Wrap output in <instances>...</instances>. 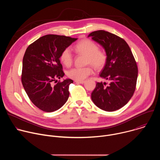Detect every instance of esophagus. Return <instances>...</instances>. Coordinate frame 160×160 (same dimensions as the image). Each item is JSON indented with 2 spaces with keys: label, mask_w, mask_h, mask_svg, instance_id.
<instances>
[{
  "label": "esophagus",
  "mask_w": 160,
  "mask_h": 160,
  "mask_svg": "<svg viewBox=\"0 0 160 160\" xmlns=\"http://www.w3.org/2000/svg\"><path fill=\"white\" fill-rule=\"evenodd\" d=\"M75 82L77 83H81V84H83L85 83V81L84 80H82V81H78V80H75Z\"/></svg>",
  "instance_id": "obj_1"
}]
</instances>
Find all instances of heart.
<instances>
[{
	"instance_id": "heart-1",
	"label": "heart",
	"mask_w": 160,
	"mask_h": 160,
	"mask_svg": "<svg viewBox=\"0 0 160 160\" xmlns=\"http://www.w3.org/2000/svg\"><path fill=\"white\" fill-rule=\"evenodd\" d=\"M75 51L87 56V63L92 65L96 69L101 70L104 68L107 62L106 53L99 49L98 45L90 39H83L79 42L75 47ZM60 60L66 66H70L73 62V55L70 48L64 49L61 53ZM93 73L92 67H75L69 70L66 74L68 77L78 81H82Z\"/></svg>"
}]
</instances>
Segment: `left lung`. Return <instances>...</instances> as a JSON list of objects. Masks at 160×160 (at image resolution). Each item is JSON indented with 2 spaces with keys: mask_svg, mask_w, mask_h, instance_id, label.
Segmentation results:
<instances>
[{
  "mask_svg": "<svg viewBox=\"0 0 160 160\" xmlns=\"http://www.w3.org/2000/svg\"><path fill=\"white\" fill-rule=\"evenodd\" d=\"M104 49L108 59L100 77L108 80L97 82L91 94L93 102L106 111H114L124 106L132 97L138 75L137 63L127 43L120 37L98 30L88 37Z\"/></svg>",
  "mask_w": 160,
  "mask_h": 160,
  "instance_id": "1",
  "label": "left lung"
}]
</instances>
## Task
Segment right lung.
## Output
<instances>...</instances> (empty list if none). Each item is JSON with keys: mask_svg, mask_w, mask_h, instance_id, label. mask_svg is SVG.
I'll return each mask as SVG.
<instances>
[{"mask_svg": "<svg viewBox=\"0 0 160 160\" xmlns=\"http://www.w3.org/2000/svg\"><path fill=\"white\" fill-rule=\"evenodd\" d=\"M77 38L58 35H44L27 49L23 59L21 82L31 101L45 112L61 108L69 98V85L73 81L57 82L64 73L60 62L61 52Z\"/></svg>", "mask_w": 160, "mask_h": 160, "instance_id": "obj_1", "label": "right lung"}]
</instances>
